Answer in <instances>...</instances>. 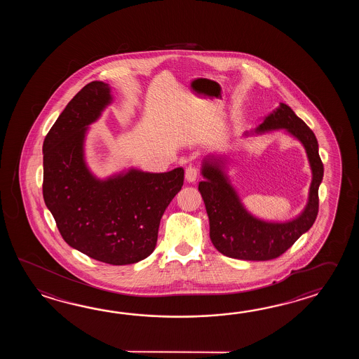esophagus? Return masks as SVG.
Returning <instances> with one entry per match:
<instances>
[{"label":"esophagus","instance_id":"34e87169","mask_svg":"<svg viewBox=\"0 0 359 359\" xmlns=\"http://www.w3.org/2000/svg\"><path fill=\"white\" fill-rule=\"evenodd\" d=\"M198 168H195V167H189V168H186V172H184L186 181H187V182H195V181H196V178H198Z\"/></svg>","mask_w":359,"mask_h":359}]
</instances>
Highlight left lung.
Listing matches in <instances>:
<instances>
[{"label":"left lung","instance_id":"1","mask_svg":"<svg viewBox=\"0 0 359 359\" xmlns=\"http://www.w3.org/2000/svg\"><path fill=\"white\" fill-rule=\"evenodd\" d=\"M286 130L304 146L312 169V183L304 210L287 222H266L249 213L224 172L223 156H206L203 161L198 191L209 217L210 240L223 255L243 260H271L283 255L299 237L311 229L318 214V187L323 164L313 130L286 104L268 114L252 133ZM249 133H246L248 136Z\"/></svg>","mask_w":359,"mask_h":359}]
</instances>
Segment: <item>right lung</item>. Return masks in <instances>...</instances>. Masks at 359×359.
Masks as SVG:
<instances>
[{"mask_svg": "<svg viewBox=\"0 0 359 359\" xmlns=\"http://www.w3.org/2000/svg\"><path fill=\"white\" fill-rule=\"evenodd\" d=\"M109 84H86L43 141V198L65 243L113 266L145 259L156 246L161 217L182 189V168L149 173L130 168L99 180L84 161L91 123L111 102Z\"/></svg>", "mask_w": 359, "mask_h": 359, "instance_id": "1", "label": "right lung"}]
</instances>
